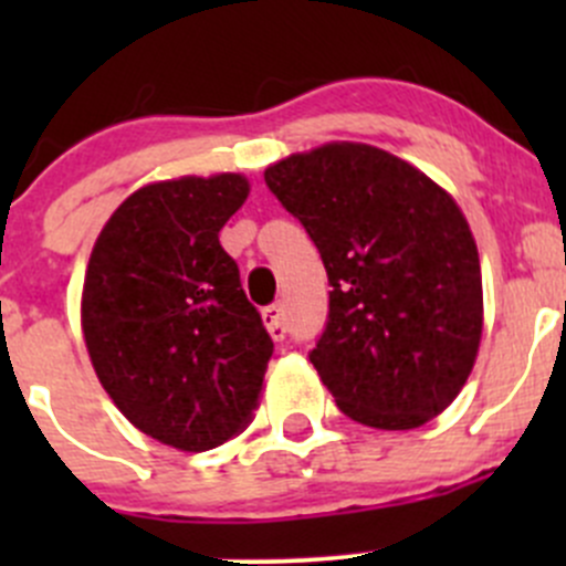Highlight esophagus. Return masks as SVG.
<instances>
[{
	"mask_svg": "<svg viewBox=\"0 0 566 566\" xmlns=\"http://www.w3.org/2000/svg\"><path fill=\"white\" fill-rule=\"evenodd\" d=\"M262 317H265V325H268V331H271L273 339L282 342L284 336H287V323H284V306L282 304H271L265 312H262Z\"/></svg>",
	"mask_w": 566,
	"mask_h": 566,
	"instance_id": "1",
	"label": "esophagus"
}]
</instances>
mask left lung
<instances>
[{"instance_id":"left-lung-1","label":"left lung","mask_w":566,"mask_h":566,"mask_svg":"<svg viewBox=\"0 0 566 566\" xmlns=\"http://www.w3.org/2000/svg\"><path fill=\"white\" fill-rule=\"evenodd\" d=\"M328 273L310 361L353 421L413 430L452 405L482 339V271L454 199L402 158L353 142L265 169Z\"/></svg>"}]
</instances>
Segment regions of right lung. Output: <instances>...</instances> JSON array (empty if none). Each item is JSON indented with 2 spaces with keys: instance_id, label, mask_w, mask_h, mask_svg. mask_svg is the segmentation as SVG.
<instances>
[{
  "instance_id": "right-lung-1",
  "label": "right lung",
  "mask_w": 566,
  "mask_h": 566,
  "mask_svg": "<svg viewBox=\"0 0 566 566\" xmlns=\"http://www.w3.org/2000/svg\"><path fill=\"white\" fill-rule=\"evenodd\" d=\"M241 175L130 193L90 254L82 328L101 386L145 436L205 452L251 421L273 339L219 232L247 202Z\"/></svg>"
}]
</instances>
